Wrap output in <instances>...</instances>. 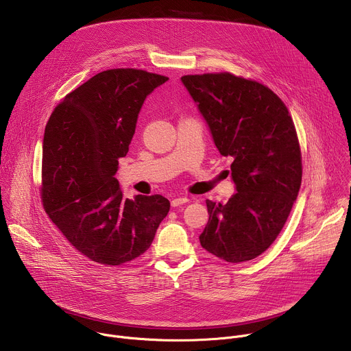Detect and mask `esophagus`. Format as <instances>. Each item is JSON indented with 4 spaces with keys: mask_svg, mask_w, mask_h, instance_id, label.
I'll return each instance as SVG.
<instances>
[{
    "mask_svg": "<svg viewBox=\"0 0 351 351\" xmlns=\"http://www.w3.org/2000/svg\"><path fill=\"white\" fill-rule=\"evenodd\" d=\"M189 202H190V199H189L187 197H176V198L172 199L171 204H172V207H179V206L186 204V203H189Z\"/></svg>",
    "mask_w": 351,
    "mask_h": 351,
    "instance_id": "obj_1",
    "label": "esophagus"
}]
</instances>
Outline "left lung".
Listing matches in <instances>:
<instances>
[{
    "instance_id": "left-lung-1",
    "label": "left lung",
    "mask_w": 351,
    "mask_h": 351,
    "mask_svg": "<svg viewBox=\"0 0 351 351\" xmlns=\"http://www.w3.org/2000/svg\"><path fill=\"white\" fill-rule=\"evenodd\" d=\"M218 152L232 158L236 193L226 204L207 199L199 243L228 263L250 261L280 233L302 184V153L291 117L264 84L232 73L183 76ZM229 173V171H228Z\"/></svg>"
}]
</instances>
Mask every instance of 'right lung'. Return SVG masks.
Instances as JSON below:
<instances>
[{
    "instance_id": "obj_1",
    "label": "right lung",
    "mask_w": 351,
    "mask_h": 351,
    "mask_svg": "<svg viewBox=\"0 0 351 351\" xmlns=\"http://www.w3.org/2000/svg\"><path fill=\"white\" fill-rule=\"evenodd\" d=\"M167 80L140 69L97 73L62 99L45 126L44 210L94 263L121 265L141 256L168 215L165 197L123 198L115 178L144 99Z\"/></svg>"
}]
</instances>
